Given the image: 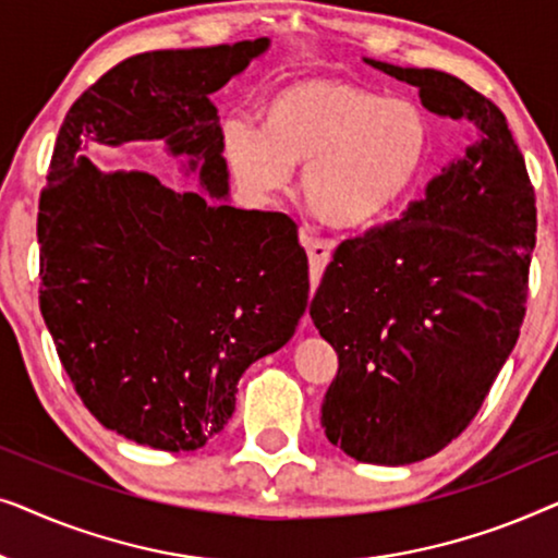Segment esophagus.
Segmentation results:
<instances>
[{
    "instance_id": "1",
    "label": "esophagus",
    "mask_w": 558,
    "mask_h": 558,
    "mask_svg": "<svg viewBox=\"0 0 558 558\" xmlns=\"http://www.w3.org/2000/svg\"><path fill=\"white\" fill-rule=\"evenodd\" d=\"M307 256H310V274H312V289L317 287L319 277H323L325 266L330 264L332 243L330 241H307Z\"/></svg>"
}]
</instances>
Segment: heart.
I'll return each mask as SVG.
<instances>
[{
	"instance_id": "obj_1",
	"label": "heart",
	"mask_w": 558,
	"mask_h": 558,
	"mask_svg": "<svg viewBox=\"0 0 558 558\" xmlns=\"http://www.w3.org/2000/svg\"><path fill=\"white\" fill-rule=\"evenodd\" d=\"M432 149L426 113L350 81L307 75L274 90L262 129L228 121L223 155L243 193L271 201L302 171V201L335 231H368L407 203Z\"/></svg>"
}]
</instances>
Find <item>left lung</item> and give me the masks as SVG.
I'll use <instances>...</instances> for the list:
<instances>
[{"label": "left lung", "instance_id": "left-lung-1", "mask_svg": "<svg viewBox=\"0 0 558 558\" xmlns=\"http://www.w3.org/2000/svg\"><path fill=\"white\" fill-rule=\"evenodd\" d=\"M363 60L470 126L462 155L399 220L340 243L310 304L340 361L319 416L327 439L396 468L447 447L515 348L536 201L498 106L449 73Z\"/></svg>", "mask_w": 558, "mask_h": 558}]
</instances>
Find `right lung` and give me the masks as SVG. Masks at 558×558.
<instances>
[{"mask_svg":"<svg viewBox=\"0 0 558 558\" xmlns=\"http://www.w3.org/2000/svg\"><path fill=\"white\" fill-rule=\"evenodd\" d=\"M269 37L132 56L71 106L40 197V310L106 429L190 452L231 418L239 378L307 310V254L281 213L233 208L216 94ZM162 141L195 177L106 173L90 146Z\"/></svg>","mask_w":558,"mask_h":558,"instance_id":"right-lung-1","label":"right lung"}]
</instances>
